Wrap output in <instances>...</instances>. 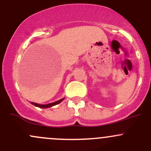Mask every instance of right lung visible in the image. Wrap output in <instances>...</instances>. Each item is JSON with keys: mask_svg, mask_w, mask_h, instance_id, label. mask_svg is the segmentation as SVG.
<instances>
[{"mask_svg": "<svg viewBox=\"0 0 151 151\" xmlns=\"http://www.w3.org/2000/svg\"><path fill=\"white\" fill-rule=\"evenodd\" d=\"M63 99H61L58 100V101H55V102L50 103V104H37V103H34V102H31V104L33 105H34V106H38V107H39V108H49V107H51V106H55V105H56V104H60V103L61 102Z\"/></svg>", "mask_w": 151, "mask_h": 151, "instance_id": "1", "label": "right lung"}]
</instances>
